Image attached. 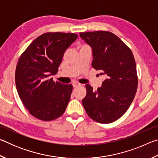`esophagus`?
<instances>
[{
    "label": "esophagus",
    "mask_w": 158,
    "mask_h": 158,
    "mask_svg": "<svg viewBox=\"0 0 158 158\" xmlns=\"http://www.w3.org/2000/svg\"><path fill=\"white\" fill-rule=\"evenodd\" d=\"M73 87L76 88V87H77V86H79V85H80V84H79V82L74 81V82H73Z\"/></svg>",
    "instance_id": "34e87169"
}]
</instances>
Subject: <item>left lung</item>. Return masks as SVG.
I'll list each match as a JSON object with an SVG mask.
<instances>
[{
  "label": "left lung",
  "instance_id": "8db88e82",
  "mask_svg": "<svg viewBox=\"0 0 158 158\" xmlns=\"http://www.w3.org/2000/svg\"><path fill=\"white\" fill-rule=\"evenodd\" d=\"M92 47V67L106 79L97 90L85 85L83 106L90 118L100 123H110L121 118L135 98L138 77L132 51L116 35L99 31L80 33Z\"/></svg>",
  "mask_w": 158,
  "mask_h": 158
}]
</instances>
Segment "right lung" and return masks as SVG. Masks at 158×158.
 <instances>
[{
    "label": "right lung",
    "mask_w": 158,
    "mask_h": 158,
    "mask_svg": "<svg viewBox=\"0 0 158 158\" xmlns=\"http://www.w3.org/2000/svg\"><path fill=\"white\" fill-rule=\"evenodd\" d=\"M75 33H46L31 42L18 60L15 83L19 96L32 116L50 121L62 116L73 85L53 81L64 53L76 40Z\"/></svg>",
    "instance_id": "add662e5"
}]
</instances>
